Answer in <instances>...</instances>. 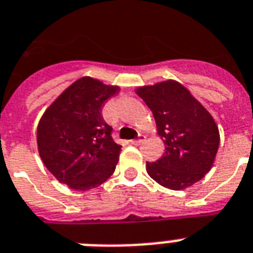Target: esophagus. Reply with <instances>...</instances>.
I'll return each mask as SVG.
<instances>
[{
  "label": "esophagus",
  "mask_w": 253,
  "mask_h": 253,
  "mask_svg": "<svg viewBox=\"0 0 253 253\" xmlns=\"http://www.w3.org/2000/svg\"><path fill=\"white\" fill-rule=\"evenodd\" d=\"M146 139V137L143 134H139V137L137 139H131L130 141V143L131 145H134V146H137V145H139V143H142V142L145 141Z\"/></svg>",
  "instance_id": "1"
}]
</instances>
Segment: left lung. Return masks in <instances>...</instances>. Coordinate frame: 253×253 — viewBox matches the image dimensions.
<instances>
[{"instance_id": "8db88e82", "label": "left lung", "mask_w": 253, "mask_h": 253, "mask_svg": "<svg viewBox=\"0 0 253 253\" xmlns=\"http://www.w3.org/2000/svg\"><path fill=\"white\" fill-rule=\"evenodd\" d=\"M156 123V133L166 145L164 155L146 163L154 181L170 190H183L198 182L213 166L220 131L213 116L176 80L135 89Z\"/></svg>"}]
</instances>
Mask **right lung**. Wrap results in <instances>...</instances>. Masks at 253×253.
Masks as SVG:
<instances>
[{
	"instance_id": "right-lung-1",
	"label": "right lung",
	"mask_w": 253,
	"mask_h": 253,
	"mask_svg": "<svg viewBox=\"0 0 253 253\" xmlns=\"http://www.w3.org/2000/svg\"><path fill=\"white\" fill-rule=\"evenodd\" d=\"M120 91L84 76L46 108L37 125L40 158L59 182L80 191L98 187L111 177L122 146L103 120L104 102Z\"/></svg>"
}]
</instances>
